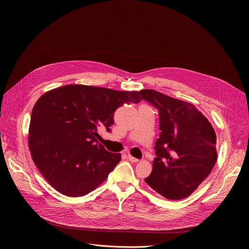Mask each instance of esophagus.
<instances>
[{
    "mask_svg": "<svg viewBox=\"0 0 249 249\" xmlns=\"http://www.w3.org/2000/svg\"><path fill=\"white\" fill-rule=\"evenodd\" d=\"M127 159L130 160V161H131V162H138L139 161V160L138 159H135V158H133V156L131 155V154H128L127 155Z\"/></svg>",
    "mask_w": 249,
    "mask_h": 249,
    "instance_id": "1",
    "label": "esophagus"
}]
</instances>
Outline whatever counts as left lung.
I'll return each instance as SVG.
<instances>
[{"mask_svg": "<svg viewBox=\"0 0 249 249\" xmlns=\"http://www.w3.org/2000/svg\"><path fill=\"white\" fill-rule=\"evenodd\" d=\"M159 110L160 138L152 172L145 182L169 200H180L210 175L217 160L215 130L194 105L154 89L139 91Z\"/></svg>", "mask_w": 249, "mask_h": 249, "instance_id": "1", "label": "left lung"}]
</instances>
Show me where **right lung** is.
<instances>
[{"mask_svg": "<svg viewBox=\"0 0 249 249\" xmlns=\"http://www.w3.org/2000/svg\"><path fill=\"white\" fill-rule=\"evenodd\" d=\"M141 101L137 91L68 85L51 89L36 102L29 127L34 163L51 187L69 197L94 191L121 160L98 138L111 131L114 112Z\"/></svg>", "mask_w": 249, "mask_h": 249, "instance_id": "add662e5", "label": "right lung"}]
</instances>
